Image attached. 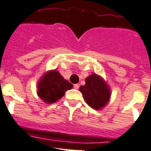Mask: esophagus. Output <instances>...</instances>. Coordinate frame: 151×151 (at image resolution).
<instances>
[{
  "instance_id": "obj_1",
  "label": "esophagus",
  "mask_w": 151,
  "mask_h": 151,
  "mask_svg": "<svg viewBox=\"0 0 151 151\" xmlns=\"http://www.w3.org/2000/svg\"><path fill=\"white\" fill-rule=\"evenodd\" d=\"M73 87H74L75 89H79V84H74V85H73Z\"/></svg>"
}]
</instances>
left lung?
I'll use <instances>...</instances> for the list:
<instances>
[{
	"mask_svg": "<svg viewBox=\"0 0 151 151\" xmlns=\"http://www.w3.org/2000/svg\"><path fill=\"white\" fill-rule=\"evenodd\" d=\"M85 101L91 108L100 109L108 102L110 91L101 77L92 74L86 79V84L79 87Z\"/></svg>",
	"mask_w": 151,
	"mask_h": 151,
	"instance_id": "8db88e82",
	"label": "left lung"
}]
</instances>
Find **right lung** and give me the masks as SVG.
I'll list each match as a JSON object with an SVG mask.
<instances>
[{
  "label": "right lung",
  "instance_id": "1",
  "mask_svg": "<svg viewBox=\"0 0 151 151\" xmlns=\"http://www.w3.org/2000/svg\"><path fill=\"white\" fill-rule=\"evenodd\" d=\"M72 84L65 80L57 71H51L42 77L38 84V94L47 103H53L62 98L65 92L72 89Z\"/></svg>",
  "mask_w": 151,
  "mask_h": 151
}]
</instances>
